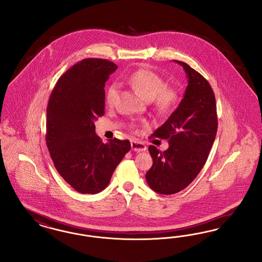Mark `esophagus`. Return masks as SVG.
Wrapping results in <instances>:
<instances>
[{
	"label": "esophagus",
	"mask_w": 262,
	"mask_h": 262,
	"mask_svg": "<svg viewBox=\"0 0 262 262\" xmlns=\"http://www.w3.org/2000/svg\"><path fill=\"white\" fill-rule=\"evenodd\" d=\"M131 147L134 151H138V152L139 151H145L146 149V146L139 141H131Z\"/></svg>",
	"instance_id": "esophagus-1"
}]
</instances>
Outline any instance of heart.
Masks as SVG:
<instances>
[{"label": "heart", "mask_w": 262, "mask_h": 262, "mask_svg": "<svg viewBox=\"0 0 262 262\" xmlns=\"http://www.w3.org/2000/svg\"><path fill=\"white\" fill-rule=\"evenodd\" d=\"M131 88L146 101H152L157 111L166 113L171 111L178 102V91L173 88L166 86L164 79L149 70H138L126 78ZM118 98V86L112 84L107 88L106 103L113 107Z\"/></svg>", "instance_id": "1"}]
</instances>
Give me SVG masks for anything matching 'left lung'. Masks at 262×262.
I'll use <instances>...</instances> for the list:
<instances>
[{
  "mask_svg": "<svg viewBox=\"0 0 262 262\" xmlns=\"http://www.w3.org/2000/svg\"><path fill=\"white\" fill-rule=\"evenodd\" d=\"M186 74L187 86L179 107L152 134L168 140L169 147L148 150L154 163L145 174L149 187L159 194L184 189L202 170L217 130L215 98L208 80L186 63L174 60Z\"/></svg>",
  "mask_w": 262,
  "mask_h": 262,
  "instance_id": "8db88e82",
  "label": "left lung"
}]
</instances>
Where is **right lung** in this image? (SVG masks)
<instances>
[{"label": "right lung", "mask_w": 262, "mask_h": 262, "mask_svg": "<svg viewBox=\"0 0 262 262\" xmlns=\"http://www.w3.org/2000/svg\"><path fill=\"white\" fill-rule=\"evenodd\" d=\"M117 69L105 59H83L61 76L47 108V145L60 176L79 193L107 186L130 150L128 140L104 144L94 121L104 116L105 83Z\"/></svg>", "instance_id": "add662e5"}]
</instances>
